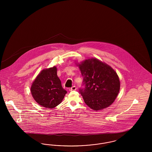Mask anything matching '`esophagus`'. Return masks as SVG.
Returning <instances> with one entry per match:
<instances>
[{"label":"esophagus","instance_id":"34e87169","mask_svg":"<svg viewBox=\"0 0 152 152\" xmlns=\"http://www.w3.org/2000/svg\"><path fill=\"white\" fill-rule=\"evenodd\" d=\"M69 91H75V90H76V87L75 86H73V87H71V88H70L69 89Z\"/></svg>","mask_w":152,"mask_h":152}]
</instances>
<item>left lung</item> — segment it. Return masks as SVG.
<instances>
[{
    "mask_svg": "<svg viewBox=\"0 0 152 152\" xmlns=\"http://www.w3.org/2000/svg\"><path fill=\"white\" fill-rule=\"evenodd\" d=\"M78 65L83 78L79 92L85 103L94 110L108 107L120 91L117 73L110 66L94 58Z\"/></svg>",
    "mask_w": 152,
    "mask_h": 152,
    "instance_id": "8db88e82",
    "label": "left lung"
}]
</instances>
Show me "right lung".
Returning <instances> with one entry per match:
<instances>
[{
	"mask_svg": "<svg viewBox=\"0 0 152 152\" xmlns=\"http://www.w3.org/2000/svg\"><path fill=\"white\" fill-rule=\"evenodd\" d=\"M31 92L35 100L46 108L58 106L67 93L61 86L56 66L40 73L32 84Z\"/></svg>",
	"mask_w": 152,
	"mask_h": 152,
	"instance_id": "obj_1",
	"label": "right lung"
}]
</instances>
